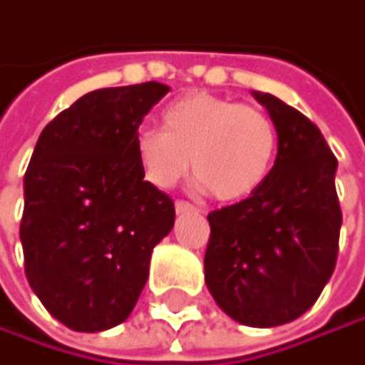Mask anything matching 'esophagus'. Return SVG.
<instances>
[{
    "instance_id": "1",
    "label": "esophagus",
    "mask_w": 365,
    "mask_h": 365,
    "mask_svg": "<svg viewBox=\"0 0 365 365\" xmlns=\"http://www.w3.org/2000/svg\"><path fill=\"white\" fill-rule=\"evenodd\" d=\"M175 212L177 214H186V212H197V207L192 205V203H188V201H175Z\"/></svg>"
}]
</instances>
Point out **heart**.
Segmentation results:
<instances>
[{
  "instance_id": "1",
  "label": "heart",
  "mask_w": 365,
  "mask_h": 365,
  "mask_svg": "<svg viewBox=\"0 0 365 365\" xmlns=\"http://www.w3.org/2000/svg\"><path fill=\"white\" fill-rule=\"evenodd\" d=\"M138 164L158 188H173L192 162L199 184L222 203L252 197L272 175L278 130L259 106L207 91L188 93L162 113V132L143 128Z\"/></svg>"
}]
</instances>
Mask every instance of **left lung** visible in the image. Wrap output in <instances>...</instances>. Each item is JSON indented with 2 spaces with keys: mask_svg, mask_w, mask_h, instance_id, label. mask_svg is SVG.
<instances>
[{
  "mask_svg": "<svg viewBox=\"0 0 365 365\" xmlns=\"http://www.w3.org/2000/svg\"><path fill=\"white\" fill-rule=\"evenodd\" d=\"M278 130V155L252 197L207 216L205 282L237 323L276 327L314 306L338 259V160L321 130L272 93H255Z\"/></svg>",
  "mask_w": 365,
  "mask_h": 365,
  "instance_id": "left-lung-1",
  "label": "left lung"
}]
</instances>
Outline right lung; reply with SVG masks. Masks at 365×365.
Returning <instances> with one entry per match:
<instances>
[{
    "instance_id": "1",
    "label": "right lung",
    "mask_w": 365,
    "mask_h": 365,
    "mask_svg": "<svg viewBox=\"0 0 365 365\" xmlns=\"http://www.w3.org/2000/svg\"><path fill=\"white\" fill-rule=\"evenodd\" d=\"M166 91L155 81L89 91L46 123L31 153L19 231L25 276L74 331L130 317L151 250L175 225L173 199L143 179L134 147Z\"/></svg>"
}]
</instances>
